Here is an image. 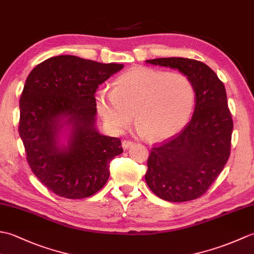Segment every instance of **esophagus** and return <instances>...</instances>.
I'll use <instances>...</instances> for the list:
<instances>
[{
    "label": "esophagus",
    "instance_id": "obj_1",
    "mask_svg": "<svg viewBox=\"0 0 254 254\" xmlns=\"http://www.w3.org/2000/svg\"><path fill=\"white\" fill-rule=\"evenodd\" d=\"M133 145H134V143L131 142V141H123V142H122V147H123V149L131 148V147L133 146Z\"/></svg>",
    "mask_w": 254,
    "mask_h": 254
}]
</instances>
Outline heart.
<instances>
[{
	"mask_svg": "<svg viewBox=\"0 0 254 254\" xmlns=\"http://www.w3.org/2000/svg\"><path fill=\"white\" fill-rule=\"evenodd\" d=\"M195 90L179 72L136 67L116 80L115 88H100L96 105L107 126L120 133L131 123L133 113L138 131L153 141L174 136L190 119Z\"/></svg>",
	"mask_w": 254,
	"mask_h": 254,
	"instance_id": "1",
	"label": "heart"
}]
</instances>
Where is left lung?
Instances as JSON below:
<instances>
[{"label":"left lung","mask_w":254,"mask_h":254,"mask_svg":"<svg viewBox=\"0 0 254 254\" xmlns=\"http://www.w3.org/2000/svg\"><path fill=\"white\" fill-rule=\"evenodd\" d=\"M145 62L178 69L195 90L191 121L179 134L152 149L145 180L165 201L195 199L207 191L229 158L234 123L225 86L212 68L192 59L159 58Z\"/></svg>","instance_id":"1"}]
</instances>
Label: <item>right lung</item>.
I'll use <instances>...</instances> for the list:
<instances>
[{"mask_svg":"<svg viewBox=\"0 0 254 254\" xmlns=\"http://www.w3.org/2000/svg\"><path fill=\"white\" fill-rule=\"evenodd\" d=\"M123 64L57 56L38 64L19 100V135L35 176L57 195L85 198L109 178L121 141L96 127L95 93Z\"/></svg>","mask_w":254,"mask_h":254,"instance_id":"1","label":"right lung"}]
</instances>
